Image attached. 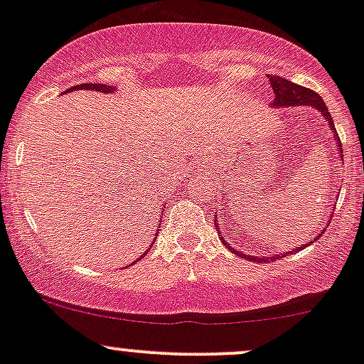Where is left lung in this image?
I'll return each instance as SVG.
<instances>
[{
  "mask_svg": "<svg viewBox=\"0 0 364 364\" xmlns=\"http://www.w3.org/2000/svg\"><path fill=\"white\" fill-rule=\"evenodd\" d=\"M269 80H271L272 90H274V102H272L274 107H293V105H311V107H316L319 112H321L324 118L328 119V123H330V128L333 130V134L337 135V130H335V127H333V119H331L330 111H328V107L324 105L321 97H319L318 93L312 92V90H309L306 87H300V85L291 83V81L284 80V77L271 76ZM335 140H337V147L340 151H342V144H340V139H335ZM342 158H343V154H342ZM331 217H333V215H331ZM215 229L218 230V237H220L222 243L228 246L230 252H234L236 255H240V257H246V259L252 260V262H262V264H264L265 260H276V259H281V257L290 255V253H287V255H281V257L274 255V257H267V259H262V257L259 259V257H253V255H243L241 252H236V250L230 248L228 241H225V237L222 236L220 229H218L217 220H215ZM319 236H321V234H319ZM302 248H304V245L296 246L295 250L299 252V250H302ZM295 250H293V252H295Z\"/></svg>",
  "mask_w": 364,
  "mask_h": 364,
  "instance_id": "obj_1",
  "label": "left lung"
}]
</instances>
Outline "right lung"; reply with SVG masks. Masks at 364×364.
I'll use <instances>...</instances> for the list:
<instances>
[{"instance_id": "add662e5", "label": "right lung", "mask_w": 364, "mask_h": 364, "mask_svg": "<svg viewBox=\"0 0 364 364\" xmlns=\"http://www.w3.org/2000/svg\"><path fill=\"white\" fill-rule=\"evenodd\" d=\"M71 90H97V92H102V93H111L112 87H107V85H97V83H83V85H77V87H73L69 90H65V92H71Z\"/></svg>"}]
</instances>
